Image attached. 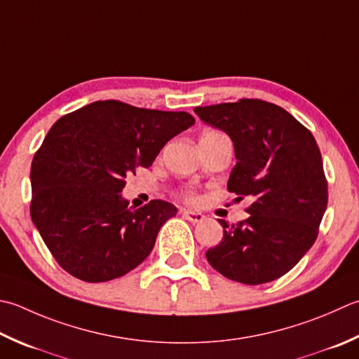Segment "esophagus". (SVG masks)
<instances>
[{
    "label": "esophagus",
    "mask_w": 359,
    "mask_h": 359,
    "mask_svg": "<svg viewBox=\"0 0 359 359\" xmlns=\"http://www.w3.org/2000/svg\"><path fill=\"white\" fill-rule=\"evenodd\" d=\"M182 215H184V217H185L187 221L193 222V224L201 222V221H203V217H205L199 212H193V210H184V212H182Z\"/></svg>",
    "instance_id": "esophagus-1"
}]
</instances>
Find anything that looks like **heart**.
<instances>
[{"instance_id": "1", "label": "heart", "mask_w": 359, "mask_h": 359, "mask_svg": "<svg viewBox=\"0 0 359 359\" xmlns=\"http://www.w3.org/2000/svg\"><path fill=\"white\" fill-rule=\"evenodd\" d=\"M215 138H226V137H224V133L217 132V130H207L205 133H203L201 140H215ZM188 198L189 199H194L193 196H188Z\"/></svg>"}]
</instances>
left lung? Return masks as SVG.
<instances>
[{"mask_svg":"<svg viewBox=\"0 0 359 359\" xmlns=\"http://www.w3.org/2000/svg\"><path fill=\"white\" fill-rule=\"evenodd\" d=\"M194 114L233 142L236 165L227 188L249 198V217L217 219L222 241L207 259L224 277L262 285L285 276L311 249L328 202L320 151L313 133L276 104L241 100Z\"/></svg>","mask_w":359,"mask_h":359,"instance_id":"obj_1","label":"left lung"}]
</instances>
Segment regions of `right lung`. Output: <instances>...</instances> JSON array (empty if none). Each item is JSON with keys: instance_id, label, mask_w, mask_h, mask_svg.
I'll return each mask as SVG.
<instances>
[{"instance_id": "obj_1", "label": "right lung", "mask_w": 359, "mask_h": 359, "mask_svg": "<svg viewBox=\"0 0 359 359\" xmlns=\"http://www.w3.org/2000/svg\"><path fill=\"white\" fill-rule=\"evenodd\" d=\"M187 111L96 101L62 116L35 152L31 217L63 269L90 283L135 269L177 208L166 201L129 208L121 191L171 138L191 128Z\"/></svg>"}]
</instances>
